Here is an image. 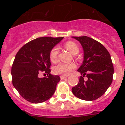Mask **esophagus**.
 <instances>
[{
    "instance_id": "obj_1",
    "label": "esophagus",
    "mask_w": 125,
    "mask_h": 125,
    "mask_svg": "<svg viewBox=\"0 0 125 125\" xmlns=\"http://www.w3.org/2000/svg\"><path fill=\"white\" fill-rule=\"evenodd\" d=\"M68 77V76H64V75H62V76H60V78L61 79H65V78H66Z\"/></svg>"
}]
</instances>
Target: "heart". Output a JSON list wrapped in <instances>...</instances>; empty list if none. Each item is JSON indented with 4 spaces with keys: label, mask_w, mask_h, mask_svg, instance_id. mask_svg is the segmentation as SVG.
Segmentation results:
<instances>
[{
    "label": "heart",
    "mask_w": 125,
    "mask_h": 125,
    "mask_svg": "<svg viewBox=\"0 0 125 125\" xmlns=\"http://www.w3.org/2000/svg\"><path fill=\"white\" fill-rule=\"evenodd\" d=\"M65 47L71 52L76 54L79 52V48L76 43L73 41H68L65 44ZM59 53V49L57 46L52 47L49 52V58L51 61L55 62L57 61V55ZM76 65L74 64H66L63 62H59L53 68V73L56 74H61L67 76L72 71L75 69Z\"/></svg>",
    "instance_id": "heart-1"
}]
</instances>
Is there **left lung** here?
Listing matches in <instances>:
<instances>
[{"mask_svg":"<svg viewBox=\"0 0 125 125\" xmlns=\"http://www.w3.org/2000/svg\"><path fill=\"white\" fill-rule=\"evenodd\" d=\"M73 37L83 48L84 60L78 70L81 74L79 83L72 88V92L81 100H95L105 93L113 81L114 68L111 56L101 43L91 37ZM85 76L86 80L83 79Z\"/></svg>","mask_w":125,"mask_h":125,"instance_id":"1","label":"left lung"}]
</instances>
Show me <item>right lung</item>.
I'll return each mask as SVG.
<instances>
[{"mask_svg": "<svg viewBox=\"0 0 125 125\" xmlns=\"http://www.w3.org/2000/svg\"><path fill=\"white\" fill-rule=\"evenodd\" d=\"M62 39H35L24 45L15 55L11 69L12 82L20 95L29 102H44L54 93L60 78L50 73L49 52ZM41 72L47 76L40 78L38 75Z\"/></svg>", "mask_w": 125, "mask_h": 125, "instance_id": "obj_1", "label": "right lung"}]
</instances>
